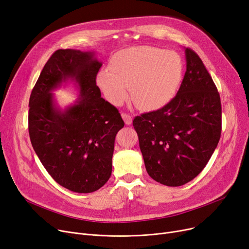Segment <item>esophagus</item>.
<instances>
[{"mask_svg": "<svg viewBox=\"0 0 249 249\" xmlns=\"http://www.w3.org/2000/svg\"><path fill=\"white\" fill-rule=\"evenodd\" d=\"M121 116H122L123 120H124V122H125V124H126V125H130V124L132 123V117L130 116L129 114L122 113V114H121Z\"/></svg>", "mask_w": 249, "mask_h": 249, "instance_id": "34e87169", "label": "esophagus"}]
</instances>
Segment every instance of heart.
I'll use <instances>...</instances> for the list:
<instances>
[{"instance_id":"b5f03b06","label":"heart","mask_w":249,"mask_h":249,"mask_svg":"<svg viewBox=\"0 0 249 249\" xmlns=\"http://www.w3.org/2000/svg\"><path fill=\"white\" fill-rule=\"evenodd\" d=\"M110 70H101L97 84L106 99L120 106L130 96L143 111L158 110L177 95L184 75V61L176 51L154 46H134L117 51Z\"/></svg>"}]
</instances>
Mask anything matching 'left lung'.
Returning <instances> with one entry per match:
<instances>
[{
	"mask_svg": "<svg viewBox=\"0 0 249 249\" xmlns=\"http://www.w3.org/2000/svg\"><path fill=\"white\" fill-rule=\"evenodd\" d=\"M187 71L177 96L164 107L137 116L133 126L148 175L160 184L179 187L197 177L221 136L218 89L191 48H185Z\"/></svg>",
	"mask_w": 249,
	"mask_h": 249,
	"instance_id": "8db88e82",
	"label": "left lung"
}]
</instances>
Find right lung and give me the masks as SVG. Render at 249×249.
I'll list each match as a JSON object with an SVG mask.
<instances>
[{
  "label": "right lung",
  "mask_w": 249,
  "mask_h": 249,
  "mask_svg": "<svg viewBox=\"0 0 249 249\" xmlns=\"http://www.w3.org/2000/svg\"><path fill=\"white\" fill-rule=\"evenodd\" d=\"M102 62L94 51L58 49L45 63L29 100L28 129L38 159L57 184L75 193H91L111 177L117 132L124 121L101 97L96 77ZM74 81L79 96L62 110L52 94Z\"/></svg>",
  "instance_id": "right-lung-1"
}]
</instances>
